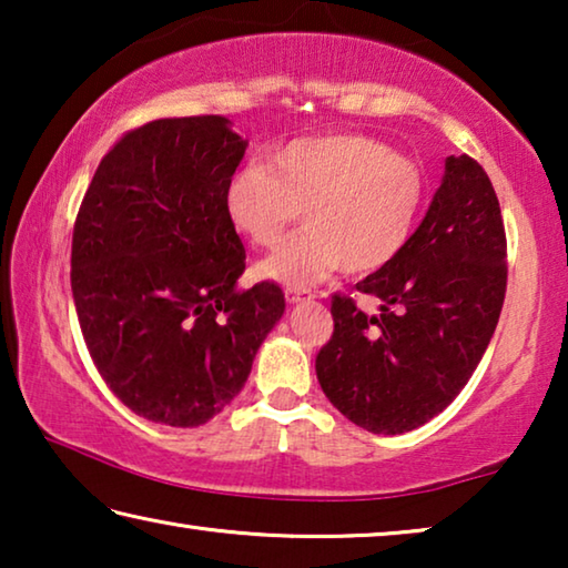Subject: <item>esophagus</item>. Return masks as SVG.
I'll return each mask as SVG.
<instances>
[{"label":"esophagus","instance_id":"34e87169","mask_svg":"<svg viewBox=\"0 0 568 568\" xmlns=\"http://www.w3.org/2000/svg\"><path fill=\"white\" fill-rule=\"evenodd\" d=\"M285 297L287 303H305V301H313L315 293L307 291V287H287Z\"/></svg>","mask_w":568,"mask_h":568}]
</instances>
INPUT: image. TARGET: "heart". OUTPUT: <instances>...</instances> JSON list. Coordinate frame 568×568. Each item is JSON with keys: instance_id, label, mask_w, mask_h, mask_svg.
<instances>
[{"instance_id": "obj_1", "label": "heart", "mask_w": 568, "mask_h": 568, "mask_svg": "<svg viewBox=\"0 0 568 568\" xmlns=\"http://www.w3.org/2000/svg\"><path fill=\"white\" fill-rule=\"evenodd\" d=\"M428 203L426 172L368 134L335 132L293 140L265 155L263 168L237 170L225 185V215L250 245L281 243L257 273L305 287L333 271L361 277L398 261Z\"/></svg>"}]
</instances>
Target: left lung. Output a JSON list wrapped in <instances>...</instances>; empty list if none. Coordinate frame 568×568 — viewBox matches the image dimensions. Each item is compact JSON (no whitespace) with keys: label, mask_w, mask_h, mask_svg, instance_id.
I'll return each mask as SVG.
<instances>
[{"label":"left lung","mask_w":568,"mask_h":568,"mask_svg":"<svg viewBox=\"0 0 568 568\" xmlns=\"http://www.w3.org/2000/svg\"><path fill=\"white\" fill-rule=\"evenodd\" d=\"M506 277V230L491 180L474 158H448L410 245L355 285L378 297V313L333 295V335L315 358L323 393L371 434L396 436L428 423L484 358Z\"/></svg>","instance_id":"obj_1"}]
</instances>
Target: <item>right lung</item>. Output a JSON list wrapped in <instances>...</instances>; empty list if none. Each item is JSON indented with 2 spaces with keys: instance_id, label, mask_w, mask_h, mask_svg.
Segmentation results:
<instances>
[{
  "instance_id": "obj_1",
  "label": "right lung",
  "mask_w": 568,
  "mask_h": 568,
  "mask_svg": "<svg viewBox=\"0 0 568 568\" xmlns=\"http://www.w3.org/2000/svg\"><path fill=\"white\" fill-rule=\"evenodd\" d=\"M247 142L220 114L124 132L72 233V297L102 381L152 423L203 426L245 386L285 295L237 291L245 247L225 185Z\"/></svg>"
}]
</instances>
